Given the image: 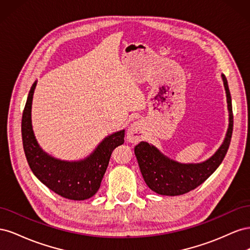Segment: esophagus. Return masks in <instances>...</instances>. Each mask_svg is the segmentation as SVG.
<instances>
[{"instance_id":"34e87169","label":"esophagus","mask_w":250,"mask_h":250,"mask_svg":"<svg viewBox=\"0 0 250 250\" xmlns=\"http://www.w3.org/2000/svg\"><path fill=\"white\" fill-rule=\"evenodd\" d=\"M145 134V127L142 121H135L127 130V140L130 143H139Z\"/></svg>"}]
</instances>
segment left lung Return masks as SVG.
<instances>
[{"instance_id":"left-lung-1","label":"left lung","mask_w":250,"mask_h":250,"mask_svg":"<svg viewBox=\"0 0 250 250\" xmlns=\"http://www.w3.org/2000/svg\"><path fill=\"white\" fill-rule=\"evenodd\" d=\"M221 76L228 100L229 123L222 145L213 156L199 164H181L170 160L147 142H141L134 147L143 178L153 192L166 196L186 194L204 183L222 163L230 144L233 116L228 80L223 74Z\"/></svg>"}]
</instances>
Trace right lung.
I'll use <instances>...</instances> for the list:
<instances>
[{
  "mask_svg": "<svg viewBox=\"0 0 250 250\" xmlns=\"http://www.w3.org/2000/svg\"><path fill=\"white\" fill-rule=\"evenodd\" d=\"M36 81L30 89L21 118V139L30 169L42 183L62 197L85 200L98 192L113 149L124 143L125 130L105 138L84 160L62 161L40 147L31 124V105Z\"/></svg>",
  "mask_w": 250,
  "mask_h": 250,
  "instance_id": "1",
  "label": "right lung"
}]
</instances>
